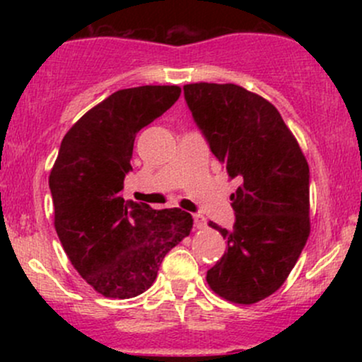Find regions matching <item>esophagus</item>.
Listing matches in <instances>:
<instances>
[{
    "mask_svg": "<svg viewBox=\"0 0 362 362\" xmlns=\"http://www.w3.org/2000/svg\"><path fill=\"white\" fill-rule=\"evenodd\" d=\"M194 226L197 228V230H202V228L207 226V221L206 218L202 214H194Z\"/></svg>",
    "mask_w": 362,
    "mask_h": 362,
    "instance_id": "esophagus-1",
    "label": "esophagus"
}]
</instances>
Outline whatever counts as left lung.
I'll return each instance as SVG.
<instances>
[{
  "label": "left lung",
  "instance_id": "left-lung-1",
  "mask_svg": "<svg viewBox=\"0 0 362 362\" xmlns=\"http://www.w3.org/2000/svg\"><path fill=\"white\" fill-rule=\"evenodd\" d=\"M184 95L213 155L242 180L230 197L233 228L209 223L228 247L206 281L224 300L252 305L284 284L310 236L308 161L260 95L233 83H192Z\"/></svg>",
  "mask_w": 362,
  "mask_h": 362
}]
</instances>
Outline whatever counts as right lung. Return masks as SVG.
I'll use <instances>...</instances> for the list:
<instances>
[{
  "label": "right lung",
  "instance_id": "obj_1",
  "mask_svg": "<svg viewBox=\"0 0 362 362\" xmlns=\"http://www.w3.org/2000/svg\"><path fill=\"white\" fill-rule=\"evenodd\" d=\"M172 86L119 90L62 138L49 175L54 226L73 267L97 293L127 300L156 279L165 255L192 230L185 211L122 197L136 134L180 97Z\"/></svg>",
  "mask_w": 362,
  "mask_h": 362
}]
</instances>
